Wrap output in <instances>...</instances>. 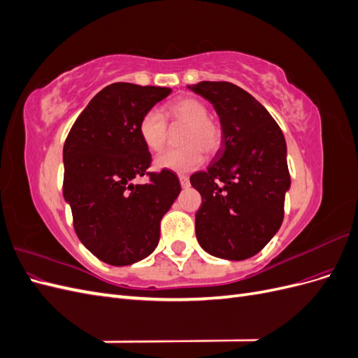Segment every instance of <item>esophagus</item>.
<instances>
[{"mask_svg": "<svg viewBox=\"0 0 358 358\" xmlns=\"http://www.w3.org/2000/svg\"><path fill=\"white\" fill-rule=\"evenodd\" d=\"M179 182H180V187H182V188H188V187H189V179H188L187 176L180 175V176H179Z\"/></svg>", "mask_w": 358, "mask_h": 358, "instance_id": "esophagus-1", "label": "esophagus"}]
</instances>
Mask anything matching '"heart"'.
<instances>
[{"mask_svg":"<svg viewBox=\"0 0 358 358\" xmlns=\"http://www.w3.org/2000/svg\"><path fill=\"white\" fill-rule=\"evenodd\" d=\"M166 116L171 125H185L179 142L182 148L170 149L157 157L158 169L187 173L203 162V152L212 155L222 145V128L209 116V107L196 96H182L166 106ZM138 137L143 145L158 152L167 143L169 128L166 117L157 109H149L140 117Z\"/></svg>","mask_w":358,"mask_h":358,"instance_id":"heart-1","label":"heart"}]
</instances>
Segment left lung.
<instances>
[{
	"mask_svg": "<svg viewBox=\"0 0 358 358\" xmlns=\"http://www.w3.org/2000/svg\"><path fill=\"white\" fill-rule=\"evenodd\" d=\"M188 90L220 116L222 145L206 171L189 178L201 196L196 234L206 252L241 262L278 233L291 179L287 143L266 107L230 82H200Z\"/></svg>",
	"mask_w": 358,
	"mask_h": 358,
	"instance_id": "8db88e82",
	"label": "left lung"
}]
</instances>
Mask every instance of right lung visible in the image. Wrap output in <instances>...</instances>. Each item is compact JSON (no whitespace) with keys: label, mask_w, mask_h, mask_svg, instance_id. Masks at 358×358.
I'll list each match as a JSON object with an SVG mask.
<instances>
[{"label":"right lung","mask_w":358,"mask_h":358,"mask_svg":"<svg viewBox=\"0 0 358 358\" xmlns=\"http://www.w3.org/2000/svg\"><path fill=\"white\" fill-rule=\"evenodd\" d=\"M170 88L117 82L96 94L76 119L64 145V199L86 249L112 266H129L154 252L159 222L180 192L170 170L150 173V154L138 137L145 112Z\"/></svg>","instance_id":"obj_1"}]
</instances>
